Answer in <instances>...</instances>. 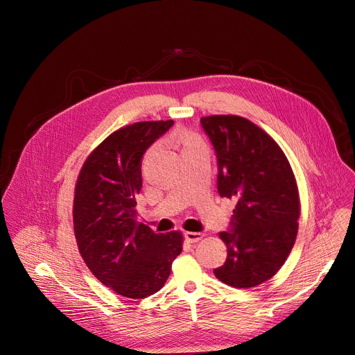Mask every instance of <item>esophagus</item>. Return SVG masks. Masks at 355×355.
I'll use <instances>...</instances> for the list:
<instances>
[{"instance_id":"34e87169","label":"esophagus","mask_w":355,"mask_h":355,"mask_svg":"<svg viewBox=\"0 0 355 355\" xmlns=\"http://www.w3.org/2000/svg\"><path fill=\"white\" fill-rule=\"evenodd\" d=\"M202 237H204V234L202 233H196V232H185V240L188 243H198Z\"/></svg>"}]
</instances>
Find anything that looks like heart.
<instances>
[{"mask_svg":"<svg viewBox=\"0 0 355 355\" xmlns=\"http://www.w3.org/2000/svg\"><path fill=\"white\" fill-rule=\"evenodd\" d=\"M180 144H181V148L185 150L188 147H192V146H198V144H205L204 141H202V139L196 135H191V133H185L180 137Z\"/></svg>","mask_w":355,"mask_h":355,"instance_id":"heart-1","label":"heart"}]
</instances>
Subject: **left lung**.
Masks as SVG:
<instances>
[{"label": "left lung", "instance_id": "obj_1", "mask_svg": "<svg viewBox=\"0 0 355 355\" xmlns=\"http://www.w3.org/2000/svg\"><path fill=\"white\" fill-rule=\"evenodd\" d=\"M218 159V191L237 200L229 232L226 263L219 281L234 288L257 286L274 277L297 234L299 192L291 164L261 128L236 115L200 118Z\"/></svg>", "mask_w": 355, "mask_h": 355}]
</instances>
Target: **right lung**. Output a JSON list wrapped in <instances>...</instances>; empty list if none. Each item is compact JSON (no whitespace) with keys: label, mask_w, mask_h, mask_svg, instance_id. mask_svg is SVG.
Here are the masks:
<instances>
[{"label":"right lung","mask_w":355,"mask_h":355,"mask_svg":"<svg viewBox=\"0 0 355 355\" xmlns=\"http://www.w3.org/2000/svg\"><path fill=\"white\" fill-rule=\"evenodd\" d=\"M174 121L136 122L111 133L81 167L73 223L89 271L116 293L143 299L166 284L182 250L181 232L156 234L136 220L141 157Z\"/></svg>","instance_id":"obj_1"}]
</instances>
